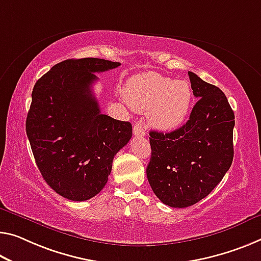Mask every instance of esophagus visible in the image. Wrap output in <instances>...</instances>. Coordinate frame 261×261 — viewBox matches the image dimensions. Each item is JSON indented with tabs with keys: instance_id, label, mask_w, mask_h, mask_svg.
Here are the masks:
<instances>
[{
	"instance_id": "1",
	"label": "esophagus",
	"mask_w": 261,
	"mask_h": 261,
	"mask_svg": "<svg viewBox=\"0 0 261 261\" xmlns=\"http://www.w3.org/2000/svg\"><path fill=\"white\" fill-rule=\"evenodd\" d=\"M133 133H134V135H138V136L144 135V128L141 123H135L133 127Z\"/></svg>"
}]
</instances>
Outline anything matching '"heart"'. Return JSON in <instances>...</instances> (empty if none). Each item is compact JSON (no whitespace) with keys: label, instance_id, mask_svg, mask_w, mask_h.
Listing matches in <instances>:
<instances>
[{"label":"heart","instance_id":"heart-1","mask_svg":"<svg viewBox=\"0 0 261 261\" xmlns=\"http://www.w3.org/2000/svg\"><path fill=\"white\" fill-rule=\"evenodd\" d=\"M123 97L134 111L148 112V121L160 130H174L183 125L192 103V91L186 80H172L155 72L128 80Z\"/></svg>","mask_w":261,"mask_h":261}]
</instances>
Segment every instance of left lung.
I'll return each instance as SVG.
<instances>
[{
    "label": "left lung",
    "instance_id": "1",
    "mask_svg": "<svg viewBox=\"0 0 261 261\" xmlns=\"http://www.w3.org/2000/svg\"><path fill=\"white\" fill-rule=\"evenodd\" d=\"M198 101L186 125L170 133L151 130L147 178L166 205L187 207L206 197L233 160L234 113L217 86L189 72Z\"/></svg>",
    "mask_w": 261,
    "mask_h": 261
}]
</instances>
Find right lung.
<instances>
[{
    "instance_id": "1",
    "label": "right lung",
    "mask_w": 261,
    "mask_h": 261,
    "mask_svg": "<svg viewBox=\"0 0 261 261\" xmlns=\"http://www.w3.org/2000/svg\"><path fill=\"white\" fill-rule=\"evenodd\" d=\"M121 65L100 58L66 59L35 84L25 129L45 182L64 198L83 202L102 190L132 123L101 114L94 73Z\"/></svg>"
}]
</instances>
